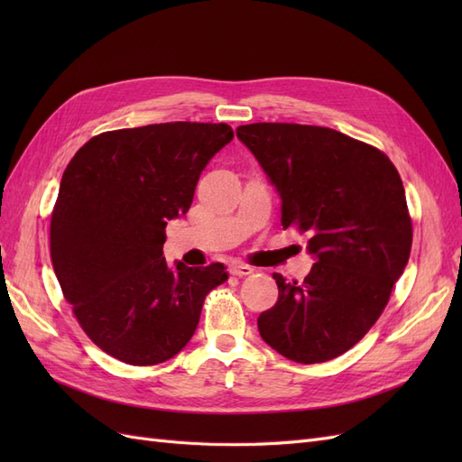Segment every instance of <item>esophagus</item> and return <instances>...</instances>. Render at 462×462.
<instances>
[{
    "label": "esophagus",
    "instance_id": "1",
    "mask_svg": "<svg viewBox=\"0 0 462 462\" xmlns=\"http://www.w3.org/2000/svg\"><path fill=\"white\" fill-rule=\"evenodd\" d=\"M231 273L236 275V277H245V275L254 273V268H253V265H248V263L233 262V263H231Z\"/></svg>",
    "mask_w": 462,
    "mask_h": 462
}]
</instances>
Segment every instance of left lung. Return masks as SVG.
<instances>
[{
  "mask_svg": "<svg viewBox=\"0 0 462 462\" xmlns=\"http://www.w3.org/2000/svg\"><path fill=\"white\" fill-rule=\"evenodd\" d=\"M282 199V226L310 233L316 263L302 283L273 273L277 302L258 316L279 355L316 365L356 345L409 263L412 223L383 152L339 131L297 123L236 129Z\"/></svg>",
  "mask_w": 462,
  "mask_h": 462,
  "instance_id": "1",
  "label": "left lung"
}]
</instances>
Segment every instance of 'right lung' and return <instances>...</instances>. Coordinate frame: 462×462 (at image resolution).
Here are the masks:
<instances>
[{"instance_id": "add662e5", "label": "right lung", "mask_w": 462, "mask_h": 462, "mask_svg": "<svg viewBox=\"0 0 462 462\" xmlns=\"http://www.w3.org/2000/svg\"><path fill=\"white\" fill-rule=\"evenodd\" d=\"M226 123H160L102 133L61 177L51 263L88 337L114 358L152 366L194 335L223 263L167 265L165 226L187 214L204 167L233 141Z\"/></svg>"}]
</instances>
